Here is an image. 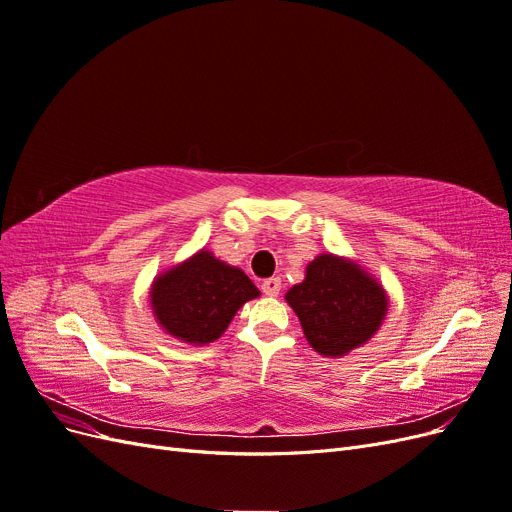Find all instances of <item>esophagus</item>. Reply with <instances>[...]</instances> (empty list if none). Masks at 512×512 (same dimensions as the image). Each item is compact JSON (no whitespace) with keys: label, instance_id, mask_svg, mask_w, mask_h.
<instances>
[{"label":"esophagus","instance_id":"34e87169","mask_svg":"<svg viewBox=\"0 0 512 512\" xmlns=\"http://www.w3.org/2000/svg\"><path fill=\"white\" fill-rule=\"evenodd\" d=\"M260 288H262V292L267 294V297H277V294H280V290H282L280 277H269V280L262 282Z\"/></svg>","mask_w":512,"mask_h":512}]
</instances>
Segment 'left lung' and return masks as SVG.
I'll list each match as a JSON object with an SVG mask.
<instances>
[{"label": "left lung", "instance_id": "left-lung-1", "mask_svg": "<svg viewBox=\"0 0 512 512\" xmlns=\"http://www.w3.org/2000/svg\"><path fill=\"white\" fill-rule=\"evenodd\" d=\"M305 339L322 356H344L367 344L389 312L384 288L354 260L320 254L305 280L286 292Z\"/></svg>", "mask_w": 512, "mask_h": 512}]
</instances>
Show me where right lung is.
<instances>
[{"mask_svg": "<svg viewBox=\"0 0 512 512\" xmlns=\"http://www.w3.org/2000/svg\"><path fill=\"white\" fill-rule=\"evenodd\" d=\"M258 288L241 269L209 250H200L160 273L151 284V309L160 327L185 344L205 346L222 337L239 307L258 297Z\"/></svg>", "mask_w": 512, "mask_h": 512, "instance_id": "add662e5", "label": "right lung"}]
</instances>
